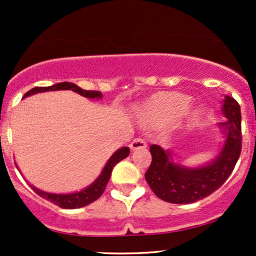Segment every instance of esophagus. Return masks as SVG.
Returning <instances> with one entry per match:
<instances>
[{
	"label": "esophagus",
	"mask_w": 256,
	"mask_h": 256,
	"mask_svg": "<svg viewBox=\"0 0 256 256\" xmlns=\"http://www.w3.org/2000/svg\"><path fill=\"white\" fill-rule=\"evenodd\" d=\"M131 149L132 150H138V149H144L146 146V142L143 140L142 137H137L132 140L131 143Z\"/></svg>",
	"instance_id": "obj_1"
}]
</instances>
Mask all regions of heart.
<instances>
[{
    "mask_svg": "<svg viewBox=\"0 0 256 256\" xmlns=\"http://www.w3.org/2000/svg\"><path fill=\"white\" fill-rule=\"evenodd\" d=\"M186 98L178 95H158L155 96L143 108V116L148 122H171L180 118L188 108ZM201 112L192 113V120H198Z\"/></svg>",
    "mask_w": 256,
    "mask_h": 256,
    "instance_id": "heart-1",
    "label": "heart"
}]
</instances>
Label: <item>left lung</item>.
Here are the masks:
<instances>
[{"label":"left lung","mask_w":256,"mask_h":256,"mask_svg":"<svg viewBox=\"0 0 256 256\" xmlns=\"http://www.w3.org/2000/svg\"><path fill=\"white\" fill-rule=\"evenodd\" d=\"M222 114L228 122L220 126L226 140L218 158L207 165L188 168L172 161L168 150L152 144V164L146 180L158 198L171 204H192L218 190L230 177L242 150L240 108L234 98L225 96Z\"/></svg>","instance_id":"obj_1"}]
</instances>
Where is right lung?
Segmentation results:
<instances>
[{"label": "right lung", "mask_w": 256, "mask_h": 256, "mask_svg": "<svg viewBox=\"0 0 256 256\" xmlns=\"http://www.w3.org/2000/svg\"><path fill=\"white\" fill-rule=\"evenodd\" d=\"M55 90H72L74 92L79 94V95L84 96L88 98H101L102 94L100 91H92V90H84L82 88H79L78 85L68 83V82H64V83H58L52 85V86H36L34 89L25 94L24 98L34 95L37 92H44V91H55ZM130 154V149L128 146H122L119 150H116L112 155L110 160L106 164L104 171L101 172V174L98 176V178L92 184L89 185L88 188L82 190V192H73V194H50L42 192V190L37 189V188L30 186L34 189V192L40 195V198H43L46 201L52 202V204L58 206L61 208H66V210H74V208H80L84 206L91 204V202L96 201L100 196L102 195L104 192L106 186H107L108 180H110L112 171H113L114 166L122 161V158H128Z\"/></svg>", "instance_id": "obj_1"}]
</instances>
